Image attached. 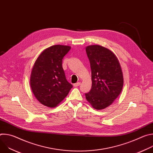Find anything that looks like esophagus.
<instances>
[{
	"instance_id": "esophagus-1",
	"label": "esophagus",
	"mask_w": 153,
	"mask_h": 153,
	"mask_svg": "<svg viewBox=\"0 0 153 153\" xmlns=\"http://www.w3.org/2000/svg\"><path fill=\"white\" fill-rule=\"evenodd\" d=\"M80 85V82H77V83H76L74 84V86H79Z\"/></svg>"
}]
</instances>
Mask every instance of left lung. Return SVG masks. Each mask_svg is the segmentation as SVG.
I'll use <instances>...</instances> for the list:
<instances>
[{"label":"left lung","mask_w":153,"mask_h":153,"mask_svg":"<svg viewBox=\"0 0 153 153\" xmlns=\"http://www.w3.org/2000/svg\"><path fill=\"white\" fill-rule=\"evenodd\" d=\"M86 52L90 62L92 86L85 97L94 108L103 110L112 104L122 90V69L114 54L103 47L88 46Z\"/></svg>","instance_id":"obj_1"}]
</instances>
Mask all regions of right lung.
Here are the masks:
<instances>
[{
	"label": "right lung",
	"mask_w": 153,
	"mask_h": 153,
	"mask_svg": "<svg viewBox=\"0 0 153 153\" xmlns=\"http://www.w3.org/2000/svg\"><path fill=\"white\" fill-rule=\"evenodd\" d=\"M70 49V46L53 45L43 51L34 65L31 88L36 98L43 105L56 106L73 88L62 68V59Z\"/></svg>",
	"instance_id": "add662e5"
}]
</instances>
